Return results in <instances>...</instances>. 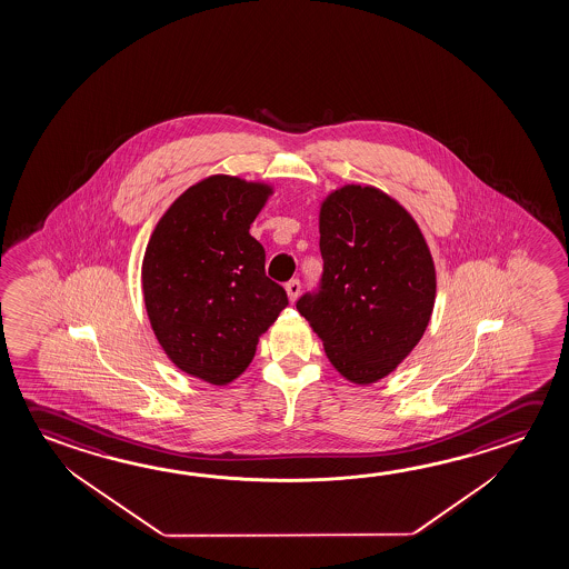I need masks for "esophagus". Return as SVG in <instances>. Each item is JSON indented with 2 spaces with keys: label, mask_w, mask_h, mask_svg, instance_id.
Masks as SVG:
<instances>
[{
  "label": "esophagus",
  "mask_w": 569,
  "mask_h": 569,
  "mask_svg": "<svg viewBox=\"0 0 569 569\" xmlns=\"http://www.w3.org/2000/svg\"><path fill=\"white\" fill-rule=\"evenodd\" d=\"M286 291H288L289 301L293 303L298 299L299 291H301V283H299V280H289L286 283Z\"/></svg>",
  "instance_id": "1"
}]
</instances>
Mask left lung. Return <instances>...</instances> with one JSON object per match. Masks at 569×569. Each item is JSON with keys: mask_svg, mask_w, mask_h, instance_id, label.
<instances>
[{"mask_svg": "<svg viewBox=\"0 0 569 569\" xmlns=\"http://www.w3.org/2000/svg\"><path fill=\"white\" fill-rule=\"evenodd\" d=\"M319 233L323 273L298 311L345 379L379 381L429 326L437 296L429 246L397 200L357 184L327 196Z\"/></svg>", "mask_w": 569, "mask_h": 569, "instance_id": "left-lung-1", "label": "left lung"}]
</instances>
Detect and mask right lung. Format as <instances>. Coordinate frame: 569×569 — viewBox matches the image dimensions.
<instances>
[{"label": "right lung", "mask_w": 569, "mask_h": 569, "mask_svg": "<svg viewBox=\"0 0 569 569\" xmlns=\"http://www.w3.org/2000/svg\"><path fill=\"white\" fill-rule=\"evenodd\" d=\"M271 188L242 178H204L174 200L150 236L142 293L150 326L184 373L226 385L246 371L258 337L288 308L266 276L250 224Z\"/></svg>", "instance_id": "add662e5"}]
</instances>
